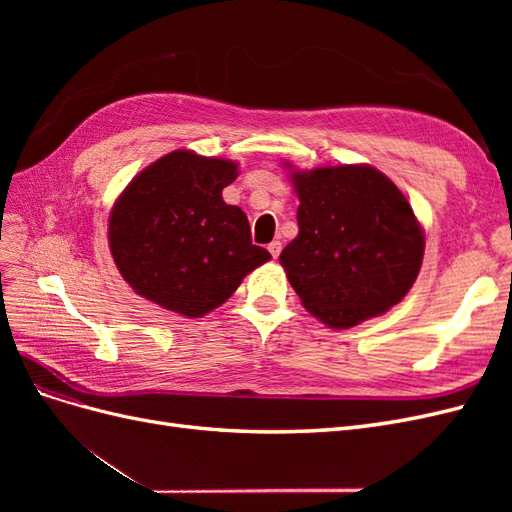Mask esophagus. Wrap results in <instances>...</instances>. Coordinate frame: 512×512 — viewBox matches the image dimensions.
<instances>
[{
    "mask_svg": "<svg viewBox=\"0 0 512 512\" xmlns=\"http://www.w3.org/2000/svg\"><path fill=\"white\" fill-rule=\"evenodd\" d=\"M267 250L271 252L273 258H277V256H280V252H282V243H280V241H271V243L267 245Z\"/></svg>",
    "mask_w": 512,
    "mask_h": 512,
    "instance_id": "34e87169",
    "label": "esophagus"
}]
</instances>
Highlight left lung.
<instances>
[{
	"label": "left lung",
	"instance_id": "left-lung-1",
	"mask_svg": "<svg viewBox=\"0 0 512 512\" xmlns=\"http://www.w3.org/2000/svg\"><path fill=\"white\" fill-rule=\"evenodd\" d=\"M299 235L280 254L307 312L335 329L384 314L412 288L425 237L408 198L371 166L292 173Z\"/></svg>",
	"mask_w": 512,
	"mask_h": 512
}]
</instances>
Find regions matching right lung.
Here are the masks:
<instances>
[{
  "mask_svg": "<svg viewBox=\"0 0 512 512\" xmlns=\"http://www.w3.org/2000/svg\"><path fill=\"white\" fill-rule=\"evenodd\" d=\"M237 164L173 151L128 185L111 213L108 245L141 297L200 318L222 305L271 254L252 243L247 215L222 190Z\"/></svg>",
  "mask_w": 512,
  "mask_h": 512,
  "instance_id": "right-lung-1",
  "label": "right lung"
}]
</instances>
